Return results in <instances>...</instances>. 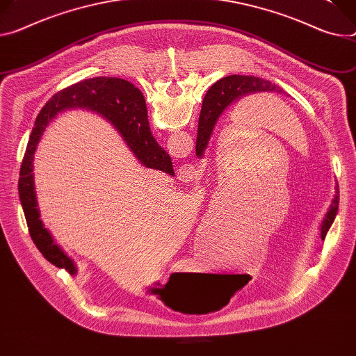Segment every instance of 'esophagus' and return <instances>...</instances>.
Listing matches in <instances>:
<instances>
[{"mask_svg": "<svg viewBox=\"0 0 356 356\" xmlns=\"http://www.w3.org/2000/svg\"><path fill=\"white\" fill-rule=\"evenodd\" d=\"M197 172H196V168L193 166V165H183L180 169H179V179L181 180V181H191V180H195V177L197 176L196 175Z\"/></svg>", "mask_w": 356, "mask_h": 356, "instance_id": "obj_1", "label": "esophagus"}]
</instances>
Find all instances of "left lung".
Here are the masks:
<instances>
[{
	"label": "left lung",
	"mask_w": 356,
	"mask_h": 356,
	"mask_svg": "<svg viewBox=\"0 0 356 356\" xmlns=\"http://www.w3.org/2000/svg\"><path fill=\"white\" fill-rule=\"evenodd\" d=\"M255 92H281L282 89L277 86L275 83H271L270 81H266L258 76H243V75H232L225 76L220 81H217L207 92V101L204 102V108L202 111V118L199 120V131H197V140H196V153L197 156H203L209 140L211 138L213 129L217 123V119L220 115L227 109L233 102H237L238 99L244 98L247 95L255 93ZM337 195L332 200V206L330 211L327 213L324 221L321 225V237L325 238L330 227L334 222V218L338 211V203H339V191H338V183H337Z\"/></svg>",
	"instance_id": "8db88e82"
}]
</instances>
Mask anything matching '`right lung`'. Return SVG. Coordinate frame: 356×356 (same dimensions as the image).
Instances as JSON below:
<instances>
[{"instance_id": "right-lung-1", "label": "right lung", "mask_w": 356, "mask_h": 356, "mask_svg": "<svg viewBox=\"0 0 356 356\" xmlns=\"http://www.w3.org/2000/svg\"><path fill=\"white\" fill-rule=\"evenodd\" d=\"M72 108L93 111L112 122L127 146L146 168L172 176L175 170L170 156L159 146L150 132L143 95L131 82L120 78L99 76L71 85L52 96L37 116L35 126L31 132L19 170L18 193L32 241L51 264L65 268L71 275H75V263L54 241L40 218L32 173L34 153L45 127L59 112Z\"/></svg>"}]
</instances>
